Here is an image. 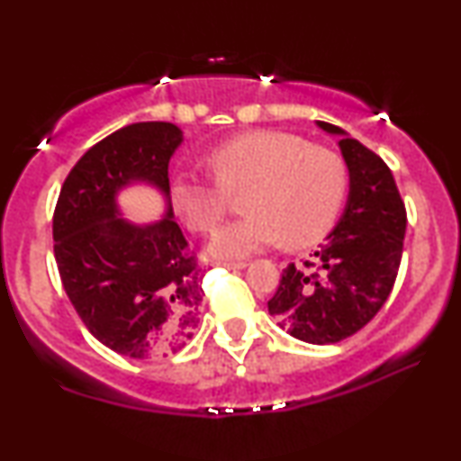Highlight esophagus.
<instances>
[{
  "mask_svg": "<svg viewBox=\"0 0 461 461\" xmlns=\"http://www.w3.org/2000/svg\"><path fill=\"white\" fill-rule=\"evenodd\" d=\"M219 267L230 268V271H240V268H247V262H223L219 264Z\"/></svg>",
  "mask_w": 461,
  "mask_h": 461,
  "instance_id": "obj_1",
  "label": "esophagus"
}]
</instances>
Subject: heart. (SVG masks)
Wrapping results in <instances>:
<instances>
[{"label": "heart", "instance_id": "obj_1", "mask_svg": "<svg viewBox=\"0 0 461 461\" xmlns=\"http://www.w3.org/2000/svg\"><path fill=\"white\" fill-rule=\"evenodd\" d=\"M205 162L216 182L179 173L168 199L190 230L208 234L223 219L225 193L247 186L240 203L247 216L223 225L210 240L208 253L216 260H240L279 242L314 245L330 231L347 194L340 156L285 131L238 134L210 149Z\"/></svg>", "mask_w": 461, "mask_h": 461}]
</instances>
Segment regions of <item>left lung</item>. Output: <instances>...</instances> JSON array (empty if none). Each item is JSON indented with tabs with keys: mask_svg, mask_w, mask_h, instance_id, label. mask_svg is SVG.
I'll return each mask as SVG.
<instances>
[{
	"mask_svg": "<svg viewBox=\"0 0 461 461\" xmlns=\"http://www.w3.org/2000/svg\"><path fill=\"white\" fill-rule=\"evenodd\" d=\"M338 136L348 168L345 212L314 262L288 264L268 314L297 340L333 345L362 330L382 310L399 273L407 214L393 171L345 130L316 121Z\"/></svg>",
	"mask_w": 461,
	"mask_h": 461,
	"instance_id": "1",
	"label": "left lung"
}]
</instances>
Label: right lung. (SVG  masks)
Here are the masks:
<instances>
[{"mask_svg":"<svg viewBox=\"0 0 461 461\" xmlns=\"http://www.w3.org/2000/svg\"><path fill=\"white\" fill-rule=\"evenodd\" d=\"M184 131L164 121L131 123L79 158L54 212V256L68 301L102 345L125 357L177 353L199 325L203 268L188 256L173 219L168 162ZM145 183L165 199V216L131 224L118 194Z\"/></svg>","mask_w":461,"mask_h":461,"instance_id":"add662e5","label":"right lung"}]
</instances>
